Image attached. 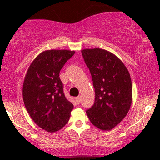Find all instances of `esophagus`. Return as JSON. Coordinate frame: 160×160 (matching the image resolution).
<instances>
[{"instance_id":"esophagus-1","label":"esophagus","mask_w":160,"mask_h":160,"mask_svg":"<svg viewBox=\"0 0 160 160\" xmlns=\"http://www.w3.org/2000/svg\"><path fill=\"white\" fill-rule=\"evenodd\" d=\"M80 97L79 96H78V97H76V98H75V100H76V103L77 104H79V102H80Z\"/></svg>"}]
</instances>
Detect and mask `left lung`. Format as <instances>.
<instances>
[{"label": "left lung", "mask_w": 160, "mask_h": 160, "mask_svg": "<svg viewBox=\"0 0 160 160\" xmlns=\"http://www.w3.org/2000/svg\"><path fill=\"white\" fill-rule=\"evenodd\" d=\"M90 71L95 99L86 113L91 123L102 130H110L128 114L132 103V86L124 63L105 49L82 51Z\"/></svg>", "instance_id": "obj_1"}]
</instances>
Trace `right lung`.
<instances>
[{
    "label": "right lung",
    "instance_id": "right-lung-1",
    "mask_svg": "<svg viewBox=\"0 0 160 160\" xmlns=\"http://www.w3.org/2000/svg\"><path fill=\"white\" fill-rule=\"evenodd\" d=\"M75 54L69 50H47L32 61L22 87L24 103L37 125L49 132L68 122L73 105L65 98L60 71Z\"/></svg>",
    "mask_w": 160,
    "mask_h": 160
}]
</instances>
